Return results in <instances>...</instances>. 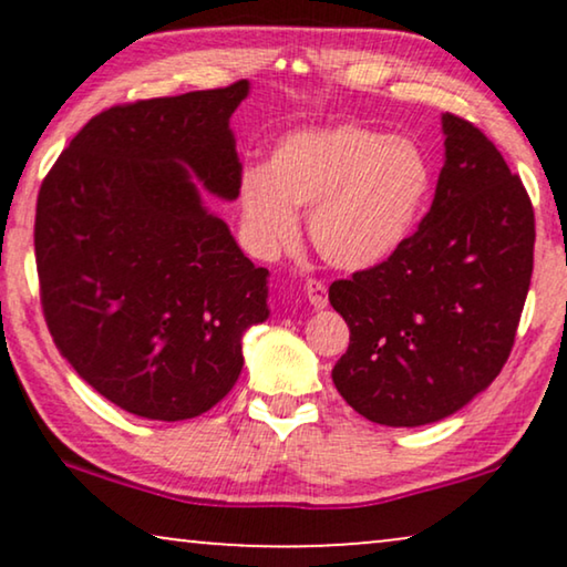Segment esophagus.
Here are the masks:
<instances>
[{
	"label": "esophagus",
	"instance_id": "obj_1",
	"mask_svg": "<svg viewBox=\"0 0 567 567\" xmlns=\"http://www.w3.org/2000/svg\"><path fill=\"white\" fill-rule=\"evenodd\" d=\"M305 289H307L309 305H312L315 309H324V307H328V286H324L322 281H315V278H309Z\"/></svg>",
	"mask_w": 567,
	"mask_h": 567
}]
</instances>
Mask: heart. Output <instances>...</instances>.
I'll list each match as a JSON object with an SVG mask.
<instances>
[{
    "label": "heart",
    "instance_id": "b5f03b06",
    "mask_svg": "<svg viewBox=\"0 0 567 567\" xmlns=\"http://www.w3.org/2000/svg\"><path fill=\"white\" fill-rule=\"evenodd\" d=\"M433 193V165L408 136L361 123L286 134L266 167L239 177V212L250 247L276 255L299 235L309 206V239L330 266L367 270L408 243Z\"/></svg>",
    "mask_w": 567,
    "mask_h": 567
}]
</instances>
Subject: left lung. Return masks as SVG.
Returning a JSON list of instances; mask_svg holds the SVG:
<instances>
[{"label":"left lung","mask_w":567,"mask_h":567,"mask_svg":"<svg viewBox=\"0 0 567 567\" xmlns=\"http://www.w3.org/2000/svg\"><path fill=\"white\" fill-rule=\"evenodd\" d=\"M446 159L421 227L392 258L330 286L351 328L332 382L355 413L415 429L491 386L534 268V208L477 126L444 113Z\"/></svg>","instance_id":"obj_1"}]
</instances>
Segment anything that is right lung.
<instances>
[{"label": "right lung", "mask_w": 567, "mask_h": 567, "mask_svg": "<svg viewBox=\"0 0 567 567\" xmlns=\"http://www.w3.org/2000/svg\"><path fill=\"white\" fill-rule=\"evenodd\" d=\"M250 82L136 100L87 121L35 206L41 305L92 390L150 421L212 410L243 371V336L268 320L252 266L196 184L239 196L231 113Z\"/></svg>", "instance_id": "right-lung-1"}]
</instances>
